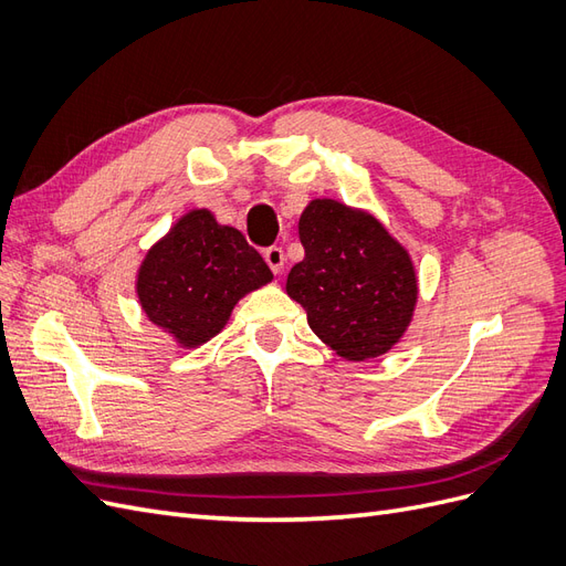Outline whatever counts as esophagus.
Wrapping results in <instances>:
<instances>
[{
  "label": "esophagus",
  "instance_id": "1",
  "mask_svg": "<svg viewBox=\"0 0 566 566\" xmlns=\"http://www.w3.org/2000/svg\"><path fill=\"white\" fill-rule=\"evenodd\" d=\"M264 260H266V264H269V269H271L273 273H281V271H283V266H285V254H283V248H279V245H271V248H266V250H264Z\"/></svg>",
  "mask_w": 566,
  "mask_h": 566
}]
</instances>
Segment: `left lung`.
<instances>
[{
  "label": "left lung",
  "instance_id": "obj_1",
  "mask_svg": "<svg viewBox=\"0 0 566 566\" xmlns=\"http://www.w3.org/2000/svg\"><path fill=\"white\" fill-rule=\"evenodd\" d=\"M304 260L285 290L306 312L312 331L349 361H366L397 345L418 300L408 252L378 219L337 200H312L300 217Z\"/></svg>",
  "mask_w": 566,
  "mask_h": 566
}]
</instances>
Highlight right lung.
I'll return each mask as SVG.
<instances>
[{"label": "right lung", "mask_w": 566, "mask_h": 566, "mask_svg": "<svg viewBox=\"0 0 566 566\" xmlns=\"http://www.w3.org/2000/svg\"><path fill=\"white\" fill-rule=\"evenodd\" d=\"M273 279L245 235L208 210L181 217L139 269L136 293L146 316L184 347L224 328L235 302Z\"/></svg>", "instance_id": "obj_1"}]
</instances>
